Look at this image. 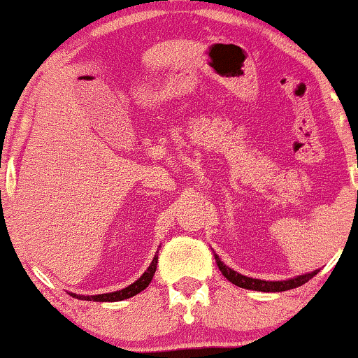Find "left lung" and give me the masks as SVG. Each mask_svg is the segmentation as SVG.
Instances as JSON below:
<instances>
[{"label": "left lung", "mask_w": 358, "mask_h": 358, "mask_svg": "<svg viewBox=\"0 0 358 358\" xmlns=\"http://www.w3.org/2000/svg\"><path fill=\"white\" fill-rule=\"evenodd\" d=\"M217 258V265L220 268V272L223 273L228 282H231L234 285L240 287V288H247V290H257V292H285V290H292V288H296L303 283H307L310 278H313L318 273V270H313V272L305 273V275H299L295 278H288V280H282V282H268V280H258V278H250L245 277V275L235 272L231 270L230 266H227L223 262L218 258V255H215Z\"/></svg>", "instance_id": "8db88e82"}]
</instances>
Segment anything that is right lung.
<instances>
[{
  "label": "right lung",
  "instance_id": "1",
  "mask_svg": "<svg viewBox=\"0 0 358 358\" xmlns=\"http://www.w3.org/2000/svg\"><path fill=\"white\" fill-rule=\"evenodd\" d=\"M157 264H158V255H155L152 264H150L148 268H146V272L141 275L136 282H133L131 285L123 288V290L110 292V294H101V295H76V294H70V295L80 300H88V302H120V300H127L130 299V296H135L136 294H140L141 290H145V288L150 285L155 272H157Z\"/></svg>",
  "mask_w": 358,
  "mask_h": 358
}]
</instances>
